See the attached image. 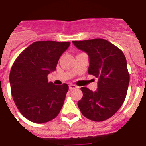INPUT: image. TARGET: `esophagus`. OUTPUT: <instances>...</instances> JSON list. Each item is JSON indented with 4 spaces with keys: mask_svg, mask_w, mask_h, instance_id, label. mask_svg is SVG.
Instances as JSON below:
<instances>
[{
    "mask_svg": "<svg viewBox=\"0 0 146 146\" xmlns=\"http://www.w3.org/2000/svg\"><path fill=\"white\" fill-rule=\"evenodd\" d=\"M78 88V86L76 85H73V84H70V85H69V88L70 90H73V89H76V88Z\"/></svg>",
    "mask_w": 146,
    "mask_h": 146,
    "instance_id": "1",
    "label": "esophagus"
}]
</instances>
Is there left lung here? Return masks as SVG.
<instances>
[{"label":"left lung","instance_id":"1","mask_svg":"<svg viewBox=\"0 0 146 146\" xmlns=\"http://www.w3.org/2000/svg\"><path fill=\"white\" fill-rule=\"evenodd\" d=\"M89 56L88 73L98 78V88L81 90L83 97L78 106L85 118L104 121L115 114L126 98L130 75L126 58L120 48L104 39L73 41Z\"/></svg>","mask_w":146,"mask_h":146}]
</instances>
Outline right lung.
Here are the masks:
<instances>
[{
    "label": "right lung",
    "instance_id": "right-lung-1",
    "mask_svg": "<svg viewBox=\"0 0 146 146\" xmlns=\"http://www.w3.org/2000/svg\"><path fill=\"white\" fill-rule=\"evenodd\" d=\"M70 42L36 41L17 57L9 73L11 94L21 114L32 122L42 124L56 118L69 86L55 85L47 76L55 70Z\"/></svg>",
    "mask_w": 146,
    "mask_h": 146
}]
</instances>
